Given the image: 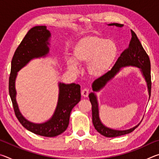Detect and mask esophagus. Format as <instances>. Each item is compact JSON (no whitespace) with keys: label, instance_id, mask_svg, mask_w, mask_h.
<instances>
[{"label":"esophagus","instance_id":"obj_1","mask_svg":"<svg viewBox=\"0 0 159 159\" xmlns=\"http://www.w3.org/2000/svg\"><path fill=\"white\" fill-rule=\"evenodd\" d=\"M89 93H90V90L89 89H87V88H85V89H83L81 91V95L84 97V98H87L89 95Z\"/></svg>","mask_w":159,"mask_h":159}]
</instances>
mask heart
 Wrapping results in <instances>:
<instances>
[{
    "instance_id": "heart-1",
    "label": "heart",
    "mask_w": 159,
    "mask_h": 159,
    "mask_svg": "<svg viewBox=\"0 0 159 159\" xmlns=\"http://www.w3.org/2000/svg\"><path fill=\"white\" fill-rule=\"evenodd\" d=\"M118 45L111 39L96 35L85 36L78 41L73 48V57L66 60L68 68L76 71L79 64H87L88 74L93 78L108 73L116 60Z\"/></svg>"
}]
</instances>
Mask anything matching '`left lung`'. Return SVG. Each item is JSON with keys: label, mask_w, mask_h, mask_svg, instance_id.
Here are the masks:
<instances>
[{"label": "left lung", "mask_w": 159, "mask_h": 159, "mask_svg": "<svg viewBox=\"0 0 159 159\" xmlns=\"http://www.w3.org/2000/svg\"><path fill=\"white\" fill-rule=\"evenodd\" d=\"M107 25L115 26L116 27L120 28L123 26V25H120L118 23H111ZM130 32L132 37L128 48H126L121 53V55L118 57L117 61L111 71H108V73L106 74L104 76L99 78L93 82L92 85L93 92L89 94V99L91 104H92L93 125L99 133L107 137V138H115V137L121 136L123 134L130 133L138 127L139 123L134 126L133 128L123 130H114V129H111L104 125L101 121L100 118H99V104L98 97L95 94L96 92H99L102 88L105 87L107 83L111 81L121 71L123 68L127 66H134L138 68L140 71L142 76L147 83L149 98H150L151 96L152 81H151V64L149 57L144 50L135 33L133 30H130Z\"/></svg>", "instance_id": "1"}]
</instances>
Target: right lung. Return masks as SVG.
<instances>
[{"instance_id":"add662e5","label":"right lung","mask_w":159,"mask_h":159,"mask_svg":"<svg viewBox=\"0 0 159 159\" xmlns=\"http://www.w3.org/2000/svg\"><path fill=\"white\" fill-rule=\"evenodd\" d=\"M51 34L46 26H36L29 30L16 50L11 62L9 79V93L16 116L26 129L41 136H57L64 133L69 125L70 114L80 100V86L76 83L65 84L59 82V95L56 109L49 120L41 123L29 121L19 109L15 88L17 72L32 60L48 55Z\"/></svg>"}]
</instances>
